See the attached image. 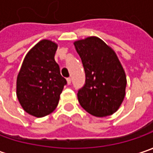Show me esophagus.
Masks as SVG:
<instances>
[{
  "label": "esophagus",
  "mask_w": 153,
  "mask_h": 153,
  "mask_svg": "<svg viewBox=\"0 0 153 153\" xmlns=\"http://www.w3.org/2000/svg\"><path fill=\"white\" fill-rule=\"evenodd\" d=\"M66 81H67V84H68V85H70V84L71 83V79L70 77H68L67 79H66Z\"/></svg>",
  "instance_id": "34e87169"
}]
</instances>
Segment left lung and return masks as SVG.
Listing matches in <instances>:
<instances>
[{"label": "left lung", "mask_w": 153, "mask_h": 153, "mask_svg": "<svg viewBox=\"0 0 153 153\" xmlns=\"http://www.w3.org/2000/svg\"><path fill=\"white\" fill-rule=\"evenodd\" d=\"M85 71V84L77 92L82 108L93 116L113 114L125 96L126 75L114 51L101 39L90 36L74 42Z\"/></svg>", "instance_id": "obj_1"}]
</instances>
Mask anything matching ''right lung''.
<instances>
[{"label":"right lung","instance_id":"add662e5","mask_svg":"<svg viewBox=\"0 0 153 153\" xmlns=\"http://www.w3.org/2000/svg\"><path fill=\"white\" fill-rule=\"evenodd\" d=\"M58 45L42 40L25 56L17 77V97L30 115L42 117L57 107L67 83L54 60Z\"/></svg>","mask_w":153,"mask_h":153}]
</instances>
